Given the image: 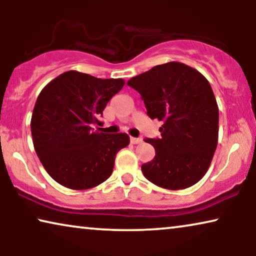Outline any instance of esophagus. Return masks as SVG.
Masks as SVG:
<instances>
[{"mask_svg": "<svg viewBox=\"0 0 256 256\" xmlns=\"http://www.w3.org/2000/svg\"><path fill=\"white\" fill-rule=\"evenodd\" d=\"M130 142L132 144H138V143L142 142L141 138H130Z\"/></svg>", "mask_w": 256, "mask_h": 256, "instance_id": "34e87169", "label": "esophagus"}]
</instances>
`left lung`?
<instances>
[{
	"label": "left lung",
	"instance_id": "8db88e82",
	"mask_svg": "<svg viewBox=\"0 0 256 256\" xmlns=\"http://www.w3.org/2000/svg\"><path fill=\"white\" fill-rule=\"evenodd\" d=\"M127 84L141 94L148 116L163 124L160 138L144 140L156 152L142 164L144 177L168 190L198 183L218 144L219 110L208 79L183 62H169Z\"/></svg>",
	"mask_w": 256,
	"mask_h": 256
}]
</instances>
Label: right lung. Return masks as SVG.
Returning a JSON list of instances; mask_svg holds the SVG:
<instances>
[{"mask_svg":"<svg viewBox=\"0 0 256 256\" xmlns=\"http://www.w3.org/2000/svg\"><path fill=\"white\" fill-rule=\"evenodd\" d=\"M124 85L78 71L62 73L42 90L31 118V135L46 172L62 186L87 190L113 172L115 156L130 142L124 132H94L99 118Z\"/></svg>","mask_w":256,"mask_h":256,"instance_id":"right-lung-1","label":"right lung"}]
</instances>
